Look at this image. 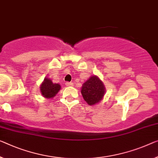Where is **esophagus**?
<instances>
[{"mask_svg": "<svg viewBox=\"0 0 158 158\" xmlns=\"http://www.w3.org/2000/svg\"><path fill=\"white\" fill-rule=\"evenodd\" d=\"M65 85H66V86H72L73 83L72 82H65Z\"/></svg>", "mask_w": 158, "mask_h": 158, "instance_id": "esophagus-1", "label": "esophagus"}]
</instances>
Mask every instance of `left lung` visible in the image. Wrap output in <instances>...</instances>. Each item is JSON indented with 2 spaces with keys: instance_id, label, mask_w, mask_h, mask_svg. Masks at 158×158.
<instances>
[{
  "instance_id": "obj_1",
  "label": "left lung",
  "mask_w": 158,
  "mask_h": 158,
  "mask_svg": "<svg viewBox=\"0 0 158 158\" xmlns=\"http://www.w3.org/2000/svg\"><path fill=\"white\" fill-rule=\"evenodd\" d=\"M104 92L105 89L103 82L95 76L89 77L82 85L81 89L82 97L89 105L99 102L102 99Z\"/></svg>"
}]
</instances>
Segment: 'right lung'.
I'll return each mask as SVG.
<instances>
[{
    "mask_svg": "<svg viewBox=\"0 0 158 158\" xmlns=\"http://www.w3.org/2000/svg\"><path fill=\"white\" fill-rule=\"evenodd\" d=\"M60 89V85L57 83L54 84L48 78H44V81L40 87L41 93L46 98H52L54 97Z\"/></svg>",
    "mask_w": 158,
    "mask_h": 158,
    "instance_id": "right-lung-1",
    "label": "right lung"
}]
</instances>
